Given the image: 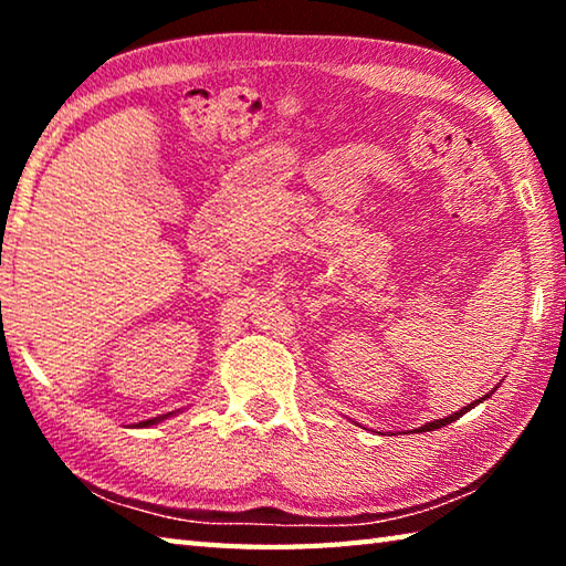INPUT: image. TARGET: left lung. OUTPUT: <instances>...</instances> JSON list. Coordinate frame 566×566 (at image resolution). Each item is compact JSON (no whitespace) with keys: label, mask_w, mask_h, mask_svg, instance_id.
I'll return each mask as SVG.
<instances>
[{"label":"left lung","mask_w":566,"mask_h":566,"mask_svg":"<svg viewBox=\"0 0 566 566\" xmlns=\"http://www.w3.org/2000/svg\"><path fill=\"white\" fill-rule=\"evenodd\" d=\"M482 399H486V395L482 397ZM482 399H476V401H472V405H467L464 409H459V411H454V415H449V417H444V419H434V421H427V424H421L419 427V432H432V429H439V427H444V424H449V421H454V419H459L464 415L467 409H472L474 405H479V401Z\"/></svg>","instance_id":"8db88e82"}]
</instances>
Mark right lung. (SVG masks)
I'll use <instances>...</instances> for the list:
<instances>
[{"mask_svg": "<svg viewBox=\"0 0 566 566\" xmlns=\"http://www.w3.org/2000/svg\"><path fill=\"white\" fill-rule=\"evenodd\" d=\"M155 421H159V419H149V421H145V424H155Z\"/></svg>", "mask_w": 566, "mask_h": 566, "instance_id": "right-lung-1", "label": "right lung"}]
</instances>
